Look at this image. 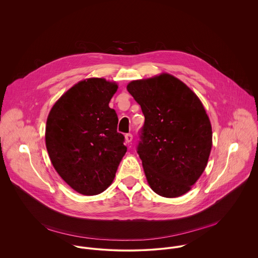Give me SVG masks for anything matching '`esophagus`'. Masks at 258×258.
I'll use <instances>...</instances> for the list:
<instances>
[{"label":"esophagus","instance_id":"34e87169","mask_svg":"<svg viewBox=\"0 0 258 258\" xmlns=\"http://www.w3.org/2000/svg\"><path fill=\"white\" fill-rule=\"evenodd\" d=\"M132 139H133L132 134L128 133V134H126V135H125V140H126V142H127V143H130V142L132 141Z\"/></svg>","mask_w":258,"mask_h":258}]
</instances>
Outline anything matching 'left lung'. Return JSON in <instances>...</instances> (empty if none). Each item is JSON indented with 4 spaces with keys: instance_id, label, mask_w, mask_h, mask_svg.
I'll return each instance as SVG.
<instances>
[{
    "instance_id": "8db88e82",
    "label": "left lung",
    "mask_w": 258,
    "mask_h": 258,
    "mask_svg": "<svg viewBox=\"0 0 258 258\" xmlns=\"http://www.w3.org/2000/svg\"><path fill=\"white\" fill-rule=\"evenodd\" d=\"M127 90L145 116L137 153L148 184L165 198L183 196L205 171L213 145L203 103L171 74L133 80Z\"/></svg>"
}]
</instances>
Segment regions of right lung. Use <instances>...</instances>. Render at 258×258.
Returning <instances> with one entry per match:
<instances>
[{"mask_svg":"<svg viewBox=\"0 0 258 258\" xmlns=\"http://www.w3.org/2000/svg\"><path fill=\"white\" fill-rule=\"evenodd\" d=\"M118 85L88 78L69 89L52 106L45 127V145L61 179L84 196L105 190L125 155L118 117L109 107Z\"/></svg>","mask_w":258,"mask_h":258,"instance_id":"1","label":"right lung"}]
</instances>
